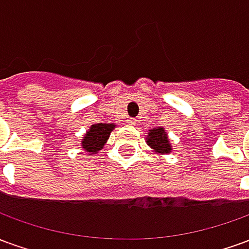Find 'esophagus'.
Returning a JSON list of instances; mask_svg holds the SVG:
<instances>
[{
    "mask_svg": "<svg viewBox=\"0 0 249 249\" xmlns=\"http://www.w3.org/2000/svg\"><path fill=\"white\" fill-rule=\"evenodd\" d=\"M128 123H129V125H136V123H137V120L128 119Z\"/></svg>",
    "mask_w": 249,
    "mask_h": 249,
    "instance_id": "esophagus-1",
    "label": "esophagus"
}]
</instances>
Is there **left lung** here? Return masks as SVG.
<instances>
[{
    "instance_id": "1",
    "label": "left lung",
    "mask_w": 249,
    "mask_h": 249,
    "mask_svg": "<svg viewBox=\"0 0 249 249\" xmlns=\"http://www.w3.org/2000/svg\"><path fill=\"white\" fill-rule=\"evenodd\" d=\"M146 142H148V145L153 148L159 153H169L172 151V148L168 142L167 133L164 132L162 128L151 129V132L148 133V141Z\"/></svg>"
}]
</instances>
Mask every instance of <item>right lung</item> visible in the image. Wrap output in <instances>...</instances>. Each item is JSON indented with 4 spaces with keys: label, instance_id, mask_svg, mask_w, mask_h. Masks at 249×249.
Segmentation results:
<instances>
[{
    "label": "right lung",
    "instance_id": "add662e5",
    "mask_svg": "<svg viewBox=\"0 0 249 249\" xmlns=\"http://www.w3.org/2000/svg\"><path fill=\"white\" fill-rule=\"evenodd\" d=\"M114 128L113 124H94L88 130L82 140V148L87 152L94 153L100 151L108 140L110 132Z\"/></svg>",
    "mask_w": 249,
    "mask_h": 249
}]
</instances>
